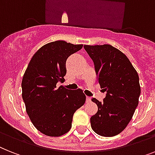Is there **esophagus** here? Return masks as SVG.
<instances>
[{
	"instance_id": "obj_1",
	"label": "esophagus",
	"mask_w": 155,
	"mask_h": 155,
	"mask_svg": "<svg viewBox=\"0 0 155 155\" xmlns=\"http://www.w3.org/2000/svg\"><path fill=\"white\" fill-rule=\"evenodd\" d=\"M90 101H91V98L89 97H86V102H87V103H89V102H90Z\"/></svg>"
}]
</instances>
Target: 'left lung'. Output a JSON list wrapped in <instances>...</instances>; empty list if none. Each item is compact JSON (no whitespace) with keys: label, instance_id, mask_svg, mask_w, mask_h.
I'll list each match as a JSON object with an SVG mask.
<instances>
[{"label":"left lung","instance_id":"obj_1","mask_svg":"<svg viewBox=\"0 0 155 155\" xmlns=\"http://www.w3.org/2000/svg\"><path fill=\"white\" fill-rule=\"evenodd\" d=\"M94 63L97 78L106 92L103 102L93 98L97 112L90 118L97 134L112 137L125 129L132 118L141 93L137 71L124 54L108 44L85 45Z\"/></svg>","mask_w":155,"mask_h":155}]
</instances>
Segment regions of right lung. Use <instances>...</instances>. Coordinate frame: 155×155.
Returning a JSON list of instances; mask_svg holds the SVG:
<instances>
[{
    "instance_id": "add662e5",
    "label": "right lung",
    "mask_w": 155,
    "mask_h": 155,
    "mask_svg": "<svg viewBox=\"0 0 155 155\" xmlns=\"http://www.w3.org/2000/svg\"><path fill=\"white\" fill-rule=\"evenodd\" d=\"M82 47L62 40L47 43L35 52L25 70L21 86L26 112L44 135L58 137L68 132L74 112L85 104L81 89L56 86L66 74L67 58Z\"/></svg>"
}]
</instances>
